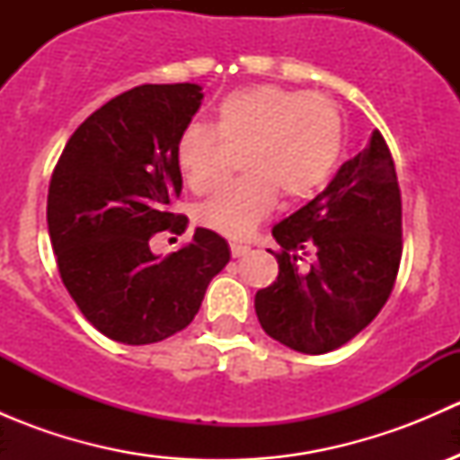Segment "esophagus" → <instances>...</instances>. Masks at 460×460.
I'll return each mask as SVG.
<instances>
[{"mask_svg":"<svg viewBox=\"0 0 460 460\" xmlns=\"http://www.w3.org/2000/svg\"><path fill=\"white\" fill-rule=\"evenodd\" d=\"M252 252V247L249 244H243V243H231V256L234 258H240L244 256V253Z\"/></svg>","mask_w":460,"mask_h":460,"instance_id":"obj_1","label":"esophagus"}]
</instances>
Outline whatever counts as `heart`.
Segmentation results:
<instances>
[{
    "label": "heart",
    "instance_id": "1",
    "mask_svg": "<svg viewBox=\"0 0 460 460\" xmlns=\"http://www.w3.org/2000/svg\"><path fill=\"white\" fill-rule=\"evenodd\" d=\"M244 148L243 180L222 187L198 211V220L226 238H244L276 204L314 196L342 153V115L332 100L260 84L229 93L217 104L213 131L191 124L180 136L175 160L196 193L222 180V145Z\"/></svg>",
    "mask_w": 460,
    "mask_h": 460
}]
</instances>
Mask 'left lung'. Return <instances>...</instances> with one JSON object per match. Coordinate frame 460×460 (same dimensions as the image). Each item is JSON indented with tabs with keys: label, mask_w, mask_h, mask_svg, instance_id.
Segmentation results:
<instances>
[{
	"label": "left lung",
	"mask_w": 460,
	"mask_h": 460,
	"mask_svg": "<svg viewBox=\"0 0 460 460\" xmlns=\"http://www.w3.org/2000/svg\"><path fill=\"white\" fill-rule=\"evenodd\" d=\"M401 226L392 153L374 131L323 193L273 226L280 271L256 294L264 332L300 354H327L363 332L394 289Z\"/></svg>",
	"instance_id": "1"
}]
</instances>
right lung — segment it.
Instances as JSON below:
<instances>
[{"instance_id": "obj_1", "label": "right lung", "mask_w": 460, "mask_h": 460, "mask_svg": "<svg viewBox=\"0 0 460 460\" xmlns=\"http://www.w3.org/2000/svg\"><path fill=\"white\" fill-rule=\"evenodd\" d=\"M202 97L189 82L131 88L88 115L53 171L46 222L59 276L111 341L151 345L182 332L231 258L202 226L164 258L148 247L157 231L187 229L171 211L182 191L175 148Z\"/></svg>"}]
</instances>
